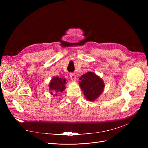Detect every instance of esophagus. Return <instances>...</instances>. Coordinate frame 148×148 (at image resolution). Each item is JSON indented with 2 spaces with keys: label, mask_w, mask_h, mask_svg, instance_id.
Masks as SVG:
<instances>
[{
  "label": "esophagus",
  "mask_w": 148,
  "mask_h": 148,
  "mask_svg": "<svg viewBox=\"0 0 148 148\" xmlns=\"http://www.w3.org/2000/svg\"><path fill=\"white\" fill-rule=\"evenodd\" d=\"M70 77L72 81H76V79H77V77H76V75L73 73H71L70 74Z\"/></svg>",
  "instance_id": "1"
}]
</instances>
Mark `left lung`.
Wrapping results in <instances>:
<instances>
[{"mask_svg":"<svg viewBox=\"0 0 148 148\" xmlns=\"http://www.w3.org/2000/svg\"><path fill=\"white\" fill-rule=\"evenodd\" d=\"M79 85L84 96L89 101H95L104 91L105 84L95 73L88 71L79 78Z\"/></svg>","mask_w":148,"mask_h":148,"instance_id":"left-lung-1","label":"left lung"}]
</instances>
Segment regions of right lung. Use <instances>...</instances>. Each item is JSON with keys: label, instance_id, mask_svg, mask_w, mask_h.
Wrapping results in <instances>:
<instances>
[{"label": "right lung", "instance_id": "1", "mask_svg": "<svg viewBox=\"0 0 148 148\" xmlns=\"http://www.w3.org/2000/svg\"><path fill=\"white\" fill-rule=\"evenodd\" d=\"M66 80L64 78L58 77H53L49 84V90L51 95L56 96L59 92H62L66 88L65 84Z\"/></svg>", "mask_w": 148, "mask_h": 148}]
</instances>
